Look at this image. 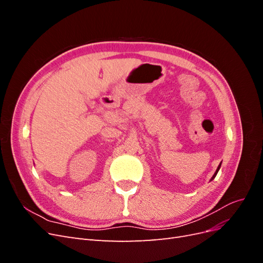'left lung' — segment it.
<instances>
[{"instance_id":"8db88e82","label":"left lung","mask_w":263,"mask_h":263,"mask_svg":"<svg viewBox=\"0 0 263 263\" xmlns=\"http://www.w3.org/2000/svg\"><path fill=\"white\" fill-rule=\"evenodd\" d=\"M219 168H220V164H219V165H218V168H217V170H216V172H215V173H214V176H213V177H212V179H211V180H213V179H214V178H215V177H216V174H217V172H218V170H219Z\"/></svg>"}]
</instances>
